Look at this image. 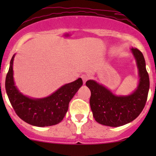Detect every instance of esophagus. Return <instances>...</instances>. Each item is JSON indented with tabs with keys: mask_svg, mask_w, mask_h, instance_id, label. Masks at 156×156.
Returning a JSON list of instances; mask_svg holds the SVG:
<instances>
[{
	"mask_svg": "<svg viewBox=\"0 0 156 156\" xmlns=\"http://www.w3.org/2000/svg\"><path fill=\"white\" fill-rule=\"evenodd\" d=\"M81 78H82V80H83V83H86V81H87V80H88V76H87V75H82L81 76Z\"/></svg>",
	"mask_w": 156,
	"mask_h": 156,
	"instance_id": "obj_1",
	"label": "esophagus"
}]
</instances>
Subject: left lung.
<instances>
[{
	"mask_svg": "<svg viewBox=\"0 0 156 156\" xmlns=\"http://www.w3.org/2000/svg\"><path fill=\"white\" fill-rule=\"evenodd\" d=\"M135 58L139 80L136 89L128 95H116L102 84L94 80H87L86 85L91 91L89 103L93 117L100 124L119 127L128 124L142 112L147 99L150 79L142 53L131 48Z\"/></svg>",
	"mask_w": 156,
	"mask_h": 156,
	"instance_id": "1",
	"label": "left lung"
}]
</instances>
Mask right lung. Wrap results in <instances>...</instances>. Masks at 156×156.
Here are the masks:
<instances>
[{
  "mask_svg": "<svg viewBox=\"0 0 156 156\" xmlns=\"http://www.w3.org/2000/svg\"><path fill=\"white\" fill-rule=\"evenodd\" d=\"M15 55L11 59L5 87L16 114L23 121L34 126H51L59 123L67 112L69 101L83 85V80L79 78L64 84L46 98H29L22 94L15 86L13 77Z\"/></svg>",
  "mask_w": 156,
  "mask_h": 156,
  "instance_id": "right-lung-1",
  "label": "right lung"
}]
</instances>
